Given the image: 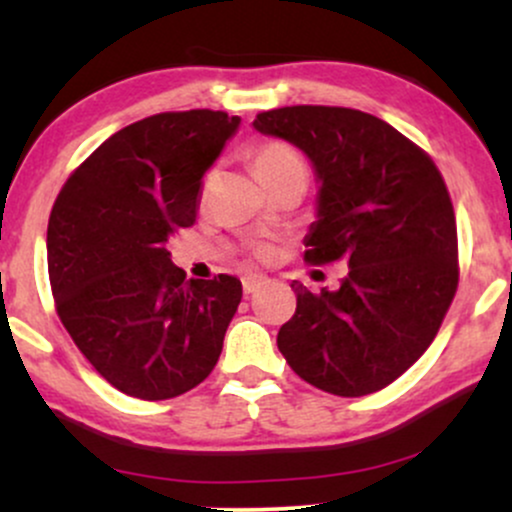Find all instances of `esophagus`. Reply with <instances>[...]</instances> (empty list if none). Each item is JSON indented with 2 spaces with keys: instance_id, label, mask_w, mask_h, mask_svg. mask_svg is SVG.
<instances>
[{
  "instance_id": "34e87169",
  "label": "esophagus",
  "mask_w": 512,
  "mask_h": 512,
  "mask_svg": "<svg viewBox=\"0 0 512 512\" xmlns=\"http://www.w3.org/2000/svg\"><path fill=\"white\" fill-rule=\"evenodd\" d=\"M264 284V276H257V274H248L243 276V291L245 296H250V293H255L260 286Z\"/></svg>"
}]
</instances>
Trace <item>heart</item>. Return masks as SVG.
<instances>
[{
  "mask_svg": "<svg viewBox=\"0 0 512 512\" xmlns=\"http://www.w3.org/2000/svg\"><path fill=\"white\" fill-rule=\"evenodd\" d=\"M303 166L301 158H298L296 151L291 149L289 144L284 142H264L252 151V168H255L257 178L262 180V185L267 180L276 178L284 170Z\"/></svg>",
  "mask_w": 512,
  "mask_h": 512,
  "instance_id": "1",
  "label": "heart"
}]
</instances>
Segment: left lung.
Returning a JSON list of instances; mask_svg holds the SVG:
<instances>
[{
	"label": "left lung",
	"instance_id": "8db88e82",
	"mask_svg": "<svg viewBox=\"0 0 512 512\" xmlns=\"http://www.w3.org/2000/svg\"><path fill=\"white\" fill-rule=\"evenodd\" d=\"M252 127L315 168L305 260H344L337 291L293 281L296 315L276 337L305 383L339 397L383 390L431 346L457 291L455 211L436 163L380 117L330 105L260 113Z\"/></svg>",
	"mask_w": 512,
	"mask_h": 512
}]
</instances>
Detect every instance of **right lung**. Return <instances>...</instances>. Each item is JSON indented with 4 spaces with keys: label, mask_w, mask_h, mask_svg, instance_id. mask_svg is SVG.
<instances>
[{
    "label": "right lung",
    "mask_w": 512,
    "mask_h": 512,
    "mask_svg": "<svg viewBox=\"0 0 512 512\" xmlns=\"http://www.w3.org/2000/svg\"><path fill=\"white\" fill-rule=\"evenodd\" d=\"M240 117L161 113L93 151L64 182L48 223V274L69 337L129 397H178L214 370L243 286L185 279L168 238L195 223L199 187Z\"/></svg>",
    "instance_id": "1"
}]
</instances>
